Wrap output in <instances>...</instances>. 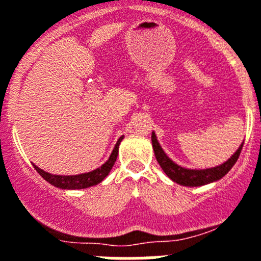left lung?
<instances>
[{
  "label": "left lung",
  "mask_w": 261,
  "mask_h": 261,
  "mask_svg": "<svg viewBox=\"0 0 261 261\" xmlns=\"http://www.w3.org/2000/svg\"><path fill=\"white\" fill-rule=\"evenodd\" d=\"M151 140H152V147L153 152H155L156 156V160H158L159 165H160L163 171H164V173L167 174L173 182H176V184L190 188L202 187V185L210 184V182H215V181L221 180V178L223 177L225 174H227L228 171L234 167L244 143L243 142V143L240 144L239 148L235 151L234 155L231 156L227 162H225L223 164H219L217 165V167L206 169H189L176 164L172 159H169V156L164 152V149L162 148L160 143L158 142L156 134L153 133V131L152 135H151Z\"/></svg>",
  "instance_id": "8db88e82"
}]
</instances>
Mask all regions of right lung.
<instances>
[{
	"label": "right lung",
	"instance_id": "1",
	"mask_svg": "<svg viewBox=\"0 0 261 261\" xmlns=\"http://www.w3.org/2000/svg\"><path fill=\"white\" fill-rule=\"evenodd\" d=\"M123 135L117 140L114 149H113L112 155L109 156L106 163H103L99 168L94 169V171L87 172V173H80V174H69V176H62V174H52L48 172L43 171L39 167H36L34 164V168L36 172L42 176L46 181H48L49 184L54 187L59 188V189H65V190H74V189H85V188L94 187V185L99 184L103 178L109 174V172L112 171L113 165H114L115 160L118 156V149H119V144H121Z\"/></svg>",
	"mask_w": 261,
	"mask_h": 261
}]
</instances>
